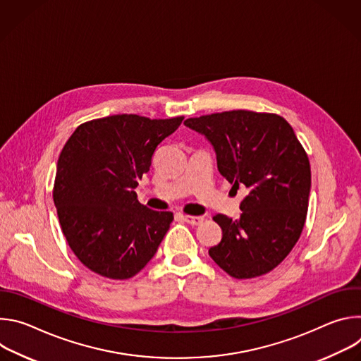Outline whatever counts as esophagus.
<instances>
[{
	"mask_svg": "<svg viewBox=\"0 0 361 361\" xmlns=\"http://www.w3.org/2000/svg\"><path fill=\"white\" fill-rule=\"evenodd\" d=\"M184 220H185V223H188V224H191V226H198V224H201L202 223V217H200V216H190V214H185L184 216Z\"/></svg>",
	"mask_w": 361,
	"mask_h": 361,
	"instance_id": "34e87169",
	"label": "esophagus"
}]
</instances>
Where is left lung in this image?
Returning a JSON list of instances; mask_svg holds the SVG:
<instances>
[{
    "label": "left lung",
    "instance_id": "obj_1",
    "mask_svg": "<svg viewBox=\"0 0 361 361\" xmlns=\"http://www.w3.org/2000/svg\"><path fill=\"white\" fill-rule=\"evenodd\" d=\"M184 124L210 140L219 171L233 188L247 190L240 220L213 217L223 237L210 257L238 280L270 273L290 254L305 223L312 170L304 147L273 113L231 110Z\"/></svg>",
    "mask_w": 361,
    "mask_h": 361
}]
</instances>
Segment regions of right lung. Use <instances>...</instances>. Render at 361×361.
<instances>
[{"mask_svg": "<svg viewBox=\"0 0 361 361\" xmlns=\"http://www.w3.org/2000/svg\"><path fill=\"white\" fill-rule=\"evenodd\" d=\"M183 120L116 114L82 123L67 140L53 198L70 248L95 274L131 279L156 254L174 216L147 209L134 188Z\"/></svg>", "mask_w": 361, "mask_h": 361, "instance_id": "obj_1", "label": "right lung"}]
</instances>
